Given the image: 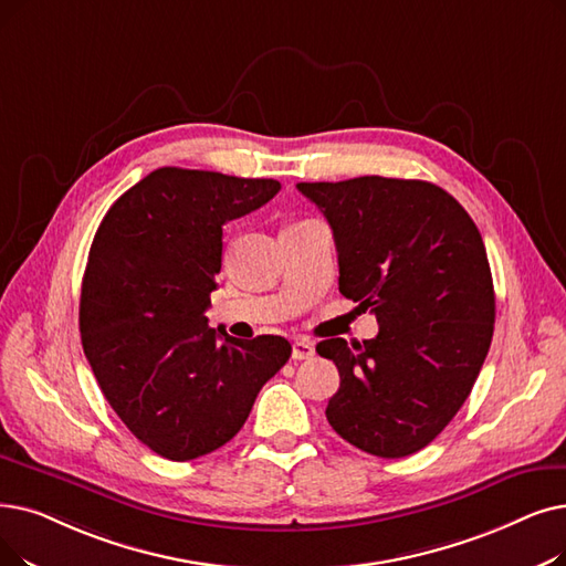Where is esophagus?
<instances>
[{
	"label": "esophagus",
	"mask_w": 566,
	"mask_h": 566,
	"mask_svg": "<svg viewBox=\"0 0 566 566\" xmlns=\"http://www.w3.org/2000/svg\"><path fill=\"white\" fill-rule=\"evenodd\" d=\"M314 356V344L307 339H296L293 342V349H291V358L293 360H310Z\"/></svg>",
	"instance_id": "esophagus-1"
}]
</instances>
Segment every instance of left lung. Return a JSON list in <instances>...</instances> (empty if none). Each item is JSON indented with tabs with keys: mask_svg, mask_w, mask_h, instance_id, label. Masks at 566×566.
I'll list each match as a JSON object with an SVG mask.
<instances>
[{
	"mask_svg": "<svg viewBox=\"0 0 566 566\" xmlns=\"http://www.w3.org/2000/svg\"><path fill=\"white\" fill-rule=\"evenodd\" d=\"M333 229L339 293L377 316L379 335L316 344L339 388L326 419L356 449L405 458L444 430L481 373L495 328L483 238L449 191L363 176L298 182Z\"/></svg>",
	"mask_w": 566,
	"mask_h": 566,
	"instance_id": "8db88e82",
	"label": "left lung"
}]
</instances>
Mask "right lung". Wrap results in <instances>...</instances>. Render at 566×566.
Segmentation results:
<instances>
[{"label": "right lung", "mask_w": 566, "mask_h": 566, "mask_svg": "<svg viewBox=\"0 0 566 566\" xmlns=\"http://www.w3.org/2000/svg\"><path fill=\"white\" fill-rule=\"evenodd\" d=\"M277 180L157 168L111 206L81 289V339L104 398L161 458L217 451L248 421L291 344L208 326L222 227L268 203Z\"/></svg>", "instance_id": "1"}]
</instances>
